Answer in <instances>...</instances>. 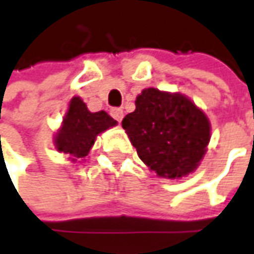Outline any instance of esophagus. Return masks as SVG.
<instances>
[{
  "label": "esophagus",
  "mask_w": 254,
  "mask_h": 254,
  "mask_svg": "<svg viewBox=\"0 0 254 254\" xmlns=\"http://www.w3.org/2000/svg\"><path fill=\"white\" fill-rule=\"evenodd\" d=\"M111 117L115 119V121L121 122L122 118H124V111L121 110V108H112L111 110Z\"/></svg>",
  "instance_id": "34e87169"
}]
</instances>
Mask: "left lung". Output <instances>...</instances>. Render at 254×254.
Here are the masks:
<instances>
[{
	"label": "left lung",
	"instance_id": "8db88e82",
	"mask_svg": "<svg viewBox=\"0 0 254 254\" xmlns=\"http://www.w3.org/2000/svg\"><path fill=\"white\" fill-rule=\"evenodd\" d=\"M122 121L140 160L159 177L179 179L197 169L209 142L205 114L180 95L143 90Z\"/></svg>",
	"mask_w": 254,
	"mask_h": 254
}]
</instances>
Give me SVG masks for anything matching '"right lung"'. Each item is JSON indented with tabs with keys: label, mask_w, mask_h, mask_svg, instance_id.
<instances>
[{
	"label": "right lung",
	"mask_w": 254,
	"mask_h": 254,
	"mask_svg": "<svg viewBox=\"0 0 254 254\" xmlns=\"http://www.w3.org/2000/svg\"><path fill=\"white\" fill-rule=\"evenodd\" d=\"M115 125L117 121L105 111L90 112L83 101L74 97L70 101L63 127L56 136L57 150L75 159L85 157L94 144L95 136Z\"/></svg>",
	"instance_id": "add662e5"
}]
</instances>
